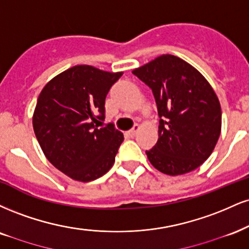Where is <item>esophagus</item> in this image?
Returning a JSON list of instances; mask_svg holds the SVG:
<instances>
[{"label": "esophagus", "mask_w": 249, "mask_h": 249, "mask_svg": "<svg viewBox=\"0 0 249 249\" xmlns=\"http://www.w3.org/2000/svg\"><path fill=\"white\" fill-rule=\"evenodd\" d=\"M138 130H139V125L136 124L132 128H131L130 131H127V136H128V137H131V138H133V137L136 136V134H137Z\"/></svg>", "instance_id": "esophagus-1"}]
</instances>
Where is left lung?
Listing matches in <instances>:
<instances>
[{
  "label": "left lung",
  "instance_id": "1",
  "mask_svg": "<svg viewBox=\"0 0 249 249\" xmlns=\"http://www.w3.org/2000/svg\"><path fill=\"white\" fill-rule=\"evenodd\" d=\"M132 73L153 92L159 113V139L146 151L154 168L182 175L210 157L221 130V109L210 83L196 68L163 54Z\"/></svg>",
  "mask_w": 249,
  "mask_h": 249
}]
</instances>
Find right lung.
Returning a JSON list of instances; mask_svg holds the SVG:
<instances>
[{"label":"right lung","instance_id":"obj_1","mask_svg":"<svg viewBox=\"0 0 249 249\" xmlns=\"http://www.w3.org/2000/svg\"><path fill=\"white\" fill-rule=\"evenodd\" d=\"M123 73L74 66L44 87L36 106L35 134L56 169L81 182L101 178L112 167L124 140L106 119V97Z\"/></svg>","mask_w":249,"mask_h":249}]
</instances>
